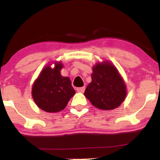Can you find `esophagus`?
Returning a JSON list of instances; mask_svg holds the SVG:
<instances>
[{
	"label": "esophagus",
	"mask_w": 160,
	"mask_h": 160,
	"mask_svg": "<svg viewBox=\"0 0 160 160\" xmlns=\"http://www.w3.org/2000/svg\"><path fill=\"white\" fill-rule=\"evenodd\" d=\"M76 90L78 91V92H83L85 91V86H82V87L77 88Z\"/></svg>",
	"instance_id": "esophagus-1"
}]
</instances>
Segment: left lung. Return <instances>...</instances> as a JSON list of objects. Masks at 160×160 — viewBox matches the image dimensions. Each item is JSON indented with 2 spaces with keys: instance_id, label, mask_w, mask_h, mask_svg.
I'll return each instance as SVG.
<instances>
[{
  "instance_id": "left-lung-1",
  "label": "left lung",
  "mask_w": 160,
  "mask_h": 160,
  "mask_svg": "<svg viewBox=\"0 0 160 160\" xmlns=\"http://www.w3.org/2000/svg\"><path fill=\"white\" fill-rule=\"evenodd\" d=\"M84 95L98 109L113 110L119 107L126 98V84L111 63L97 64L93 68L92 82Z\"/></svg>"
}]
</instances>
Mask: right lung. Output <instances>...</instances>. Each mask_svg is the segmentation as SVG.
<instances>
[{
  "instance_id": "obj_1",
  "label": "right lung",
  "mask_w": 160,
  "mask_h": 160,
  "mask_svg": "<svg viewBox=\"0 0 160 160\" xmlns=\"http://www.w3.org/2000/svg\"><path fill=\"white\" fill-rule=\"evenodd\" d=\"M60 62L55 68L49 66L41 71L32 87V96L40 109L49 113H56L63 110L75 94L71 82L67 77H62Z\"/></svg>"
}]
</instances>
